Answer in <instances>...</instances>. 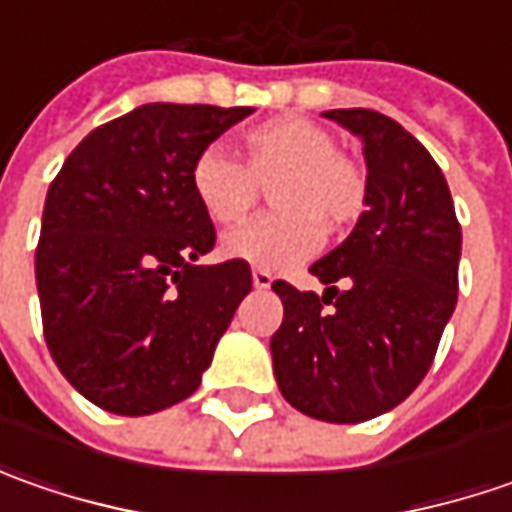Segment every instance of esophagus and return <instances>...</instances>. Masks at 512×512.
Returning a JSON list of instances; mask_svg holds the SVG:
<instances>
[{"instance_id":"esophagus-1","label":"esophagus","mask_w":512,"mask_h":512,"mask_svg":"<svg viewBox=\"0 0 512 512\" xmlns=\"http://www.w3.org/2000/svg\"><path fill=\"white\" fill-rule=\"evenodd\" d=\"M270 285H273V276H270L267 270H262V267H256V270H253V287H259V290H267Z\"/></svg>"}]
</instances>
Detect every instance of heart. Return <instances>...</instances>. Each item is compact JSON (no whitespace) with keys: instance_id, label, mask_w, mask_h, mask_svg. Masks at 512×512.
I'll return each instance as SVG.
<instances>
[{"instance_id":"heart-1","label":"heart","mask_w":512,"mask_h":512,"mask_svg":"<svg viewBox=\"0 0 512 512\" xmlns=\"http://www.w3.org/2000/svg\"><path fill=\"white\" fill-rule=\"evenodd\" d=\"M245 165L222 148H205L190 165V190L210 222L233 227L245 222L273 187L270 202L279 213L227 233L222 253L262 270H287L310 259L325 227L344 233L356 225L370 202L367 170L339 150L322 125L282 116L242 136Z\"/></svg>"}]
</instances>
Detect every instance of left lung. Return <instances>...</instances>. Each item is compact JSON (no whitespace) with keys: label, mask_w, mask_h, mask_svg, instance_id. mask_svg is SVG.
<instances>
[{"label":"left lung","mask_w":512,"mask_h":512,"mask_svg":"<svg viewBox=\"0 0 512 512\" xmlns=\"http://www.w3.org/2000/svg\"><path fill=\"white\" fill-rule=\"evenodd\" d=\"M322 116L362 139L370 202L342 245L310 265L322 296L273 282L285 319L270 353L296 410L356 424L427 376L459 296L462 227L444 173L399 122L367 108Z\"/></svg>","instance_id":"8db88e82"}]
</instances>
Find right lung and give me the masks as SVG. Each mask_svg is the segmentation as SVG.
Instances as JSON below:
<instances>
[{
  "instance_id": "add662e5",
  "label": "right lung",
  "mask_w": 512,
  "mask_h": 512,
  "mask_svg": "<svg viewBox=\"0 0 512 512\" xmlns=\"http://www.w3.org/2000/svg\"><path fill=\"white\" fill-rule=\"evenodd\" d=\"M253 108L153 102L90 130L50 182L36 290L50 356L88 402L148 416L187 399L250 265H196L216 245L190 165Z\"/></svg>"
}]
</instances>
